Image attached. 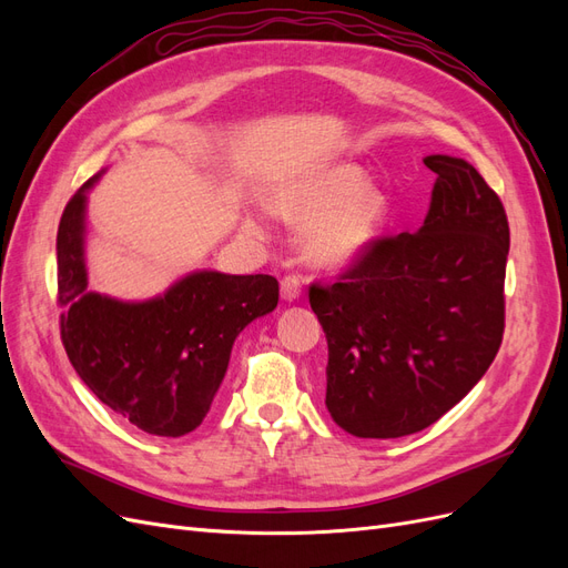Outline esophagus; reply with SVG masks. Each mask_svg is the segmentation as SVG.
Returning <instances> with one entry per match:
<instances>
[{
	"label": "esophagus",
	"mask_w": 568,
	"mask_h": 568,
	"mask_svg": "<svg viewBox=\"0 0 568 568\" xmlns=\"http://www.w3.org/2000/svg\"><path fill=\"white\" fill-rule=\"evenodd\" d=\"M301 288H303V280L298 274H286L282 280V298L284 301H296L301 296Z\"/></svg>",
	"instance_id": "obj_1"
}]
</instances>
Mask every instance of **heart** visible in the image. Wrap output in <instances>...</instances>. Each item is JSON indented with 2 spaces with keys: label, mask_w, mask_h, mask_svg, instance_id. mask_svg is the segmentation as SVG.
<instances>
[{
  "label": "heart",
  "mask_w": 568,
  "mask_h": 568,
  "mask_svg": "<svg viewBox=\"0 0 568 568\" xmlns=\"http://www.w3.org/2000/svg\"><path fill=\"white\" fill-rule=\"evenodd\" d=\"M267 205L288 222H311L305 251L320 265L353 261L374 242L386 215L384 196L367 186L365 170L353 163L329 165L272 189ZM246 227L263 232L255 217L246 220Z\"/></svg>",
  "instance_id": "b5f03b06"
}]
</instances>
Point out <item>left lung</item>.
Wrapping results in <instances>:
<instances>
[{"label": "left lung", "instance_id": "8db88e82", "mask_svg": "<svg viewBox=\"0 0 568 568\" xmlns=\"http://www.w3.org/2000/svg\"><path fill=\"white\" fill-rule=\"evenodd\" d=\"M436 173L415 234L379 236L336 282L311 284L329 346L326 409L359 438H400L467 395L505 334V205L462 159L426 156Z\"/></svg>", "mask_w": 568, "mask_h": 568}]
</instances>
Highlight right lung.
<instances>
[{
	"mask_svg": "<svg viewBox=\"0 0 568 568\" xmlns=\"http://www.w3.org/2000/svg\"><path fill=\"white\" fill-rule=\"evenodd\" d=\"M84 182L65 203L57 234V303L68 359L97 398L151 436L178 438L203 422L230 365L232 343L272 313L270 274L196 272L146 303L88 291L82 257Z\"/></svg>",
	"mask_w": 568,
	"mask_h": 568,
	"instance_id": "add662e5",
	"label": "right lung"
}]
</instances>
